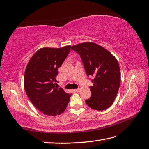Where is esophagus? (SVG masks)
I'll return each instance as SVG.
<instances>
[{
	"label": "esophagus",
	"instance_id": "1",
	"mask_svg": "<svg viewBox=\"0 0 149 149\" xmlns=\"http://www.w3.org/2000/svg\"><path fill=\"white\" fill-rule=\"evenodd\" d=\"M81 87H79V88H77V89H75V92H79L80 91V90H81Z\"/></svg>",
	"mask_w": 149,
	"mask_h": 149
}]
</instances>
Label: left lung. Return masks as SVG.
I'll use <instances>...</instances> for the list:
<instances>
[{"label": "left lung", "instance_id": "1", "mask_svg": "<svg viewBox=\"0 0 149 149\" xmlns=\"http://www.w3.org/2000/svg\"><path fill=\"white\" fill-rule=\"evenodd\" d=\"M80 55L88 76L95 78L90 87L91 97L85 101L91 109L104 110L112 105L121 82L118 60L107 49L97 44L85 42L71 48Z\"/></svg>", "mask_w": 149, "mask_h": 149}]
</instances>
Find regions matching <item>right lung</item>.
I'll return each instance as SVG.
<instances>
[{
  "label": "right lung",
  "instance_id": "1",
  "mask_svg": "<svg viewBox=\"0 0 149 149\" xmlns=\"http://www.w3.org/2000/svg\"><path fill=\"white\" fill-rule=\"evenodd\" d=\"M71 46L42 48L35 53L25 70L24 87L34 107L47 116L60 115L66 109L72 94L55 86L58 68L70 51Z\"/></svg>",
  "mask_w": 149,
  "mask_h": 149
}]
</instances>
